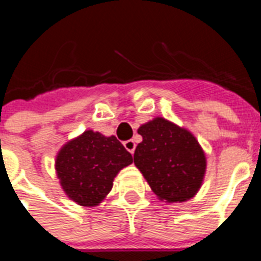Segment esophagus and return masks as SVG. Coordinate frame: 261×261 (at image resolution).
Segmentation results:
<instances>
[{"label":"esophagus","instance_id":"34e87169","mask_svg":"<svg viewBox=\"0 0 261 261\" xmlns=\"http://www.w3.org/2000/svg\"><path fill=\"white\" fill-rule=\"evenodd\" d=\"M124 147H125L126 150L129 151L130 154L135 153V149H136V144L133 140H128V141L124 142Z\"/></svg>","mask_w":261,"mask_h":261}]
</instances>
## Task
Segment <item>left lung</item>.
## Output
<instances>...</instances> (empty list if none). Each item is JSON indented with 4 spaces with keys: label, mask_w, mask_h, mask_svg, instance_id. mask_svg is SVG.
<instances>
[{
    "label": "left lung",
    "mask_w": 261,
    "mask_h": 261,
    "mask_svg": "<svg viewBox=\"0 0 261 261\" xmlns=\"http://www.w3.org/2000/svg\"><path fill=\"white\" fill-rule=\"evenodd\" d=\"M142 142L135 150V165L161 201L183 202L201 188L206 156L186 128L155 117L138 128Z\"/></svg>",
    "instance_id": "8db88e82"
}]
</instances>
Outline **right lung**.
Instances as JSON below:
<instances>
[{
  "label": "right lung",
  "mask_w": 261,
  "mask_h": 261,
  "mask_svg": "<svg viewBox=\"0 0 261 261\" xmlns=\"http://www.w3.org/2000/svg\"><path fill=\"white\" fill-rule=\"evenodd\" d=\"M133 156L115 136L85 130L66 142L56 156V174L69 199L82 206H96L110 193L121 168Z\"/></svg>",
  "instance_id": "right-lung-1"
}]
</instances>
